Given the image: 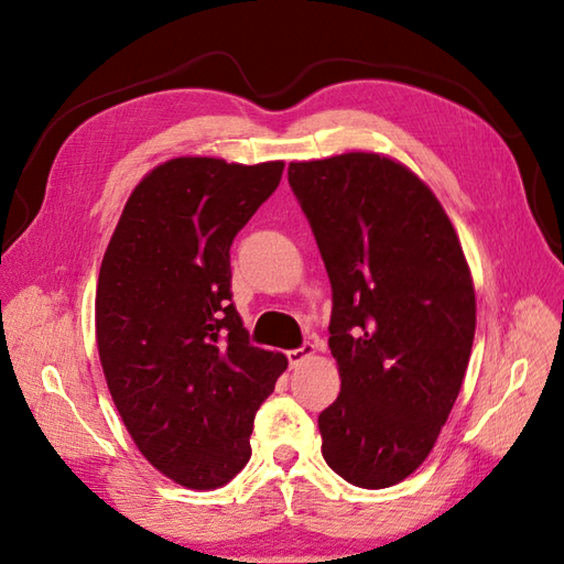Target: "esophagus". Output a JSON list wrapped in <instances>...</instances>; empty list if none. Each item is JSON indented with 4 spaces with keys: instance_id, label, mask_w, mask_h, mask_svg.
<instances>
[{
    "instance_id": "obj_1",
    "label": "esophagus",
    "mask_w": 564,
    "mask_h": 564,
    "mask_svg": "<svg viewBox=\"0 0 564 564\" xmlns=\"http://www.w3.org/2000/svg\"><path fill=\"white\" fill-rule=\"evenodd\" d=\"M285 356H289V364H291V368H295V366H301L303 361H307L310 356H315V344H303V346H297V349H291V351H285Z\"/></svg>"
}]
</instances>
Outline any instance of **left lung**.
I'll list each match as a JSON object with an SVG mask.
<instances>
[{
	"instance_id": "1",
	"label": "left lung",
	"mask_w": 564,
	"mask_h": 564,
	"mask_svg": "<svg viewBox=\"0 0 564 564\" xmlns=\"http://www.w3.org/2000/svg\"><path fill=\"white\" fill-rule=\"evenodd\" d=\"M289 184L332 283L329 349L341 392L319 414L322 455L382 489L434 448L475 339V289L446 210L376 152L291 162Z\"/></svg>"
}]
</instances>
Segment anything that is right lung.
<instances>
[{
	"instance_id": "1",
	"label": "right lung",
	"mask_w": 564,
	"mask_h": 564,
	"mask_svg": "<svg viewBox=\"0 0 564 564\" xmlns=\"http://www.w3.org/2000/svg\"><path fill=\"white\" fill-rule=\"evenodd\" d=\"M283 162L178 158L130 194L97 285V344L140 453L188 489L247 465L261 402L289 368L249 344L232 303L230 247L281 184Z\"/></svg>"
}]
</instances>
